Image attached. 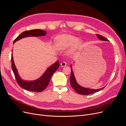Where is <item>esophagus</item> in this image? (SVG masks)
Segmentation results:
<instances>
[{
  "label": "esophagus",
  "mask_w": 126,
  "mask_h": 126,
  "mask_svg": "<svg viewBox=\"0 0 126 126\" xmlns=\"http://www.w3.org/2000/svg\"><path fill=\"white\" fill-rule=\"evenodd\" d=\"M60 64H61V66H62V67H65V66H67V63L66 62H62V63H61Z\"/></svg>",
  "instance_id": "obj_1"
}]
</instances>
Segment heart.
I'll return each mask as SVG.
<instances>
[{"label":"heart","mask_w":126,"mask_h":126,"mask_svg":"<svg viewBox=\"0 0 126 126\" xmlns=\"http://www.w3.org/2000/svg\"><path fill=\"white\" fill-rule=\"evenodd\" d=\"M75 45L76 48H79L82 45V41L78 40L77 37L64 35L59 36L57 39L56 46L59 50H66Z\"/></svg>","instance_id":"1"}]
</instances>
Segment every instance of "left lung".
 I'll use <instances>...</instances> for the list:
<instances>
[{
  "label": "left lung",
  "instance_id": "1",
  "mask_svg": "<svg viewBox=\"0 0 126 126\" xmlns=\"http://www.w3.org/2000/svg\"><path fill=\"white\" fill-rule=\"evenodd\" d=\"M97 36L98 37L99 39H100L101 40L108 41V40L107 39H106L105 37H103L100 35H98V34H97ZM71 67L72 68L71 66ZM70 82L72 88H73L76 92H77L78 94H83V95L90 94H92L95 93H97L99 91L105 88L104 87L102 88L99 89H91L89 88H84L81 86H80L76 80L74 74L72 69H71V76L70 78Z\"/></svg>",
  "mask_w": 126,
  "mask_h": 126
}]
</instances>
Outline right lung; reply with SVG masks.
Here are the masks:
<instances>
[{
	"instance_id": "add662e5",
	"label": "right lung",
	"mask_w": 126,
	"mask_h": 126,
	"mask_svg": "<svg viewBox=\"0 0 126 126\" xmlns=\"http://www.w3.org/2000/svg\"><path fill=\"white\" fill-rule=\"evenodd\" d=\"M46 32L44 30L41 29H33L31 30H27L22 32L20 35L18 36L14 41V44L15 42L20 40L23 38L26 37H37V36H43L46 35ZM11 68L16 78V81L18 84L22 88L30 91H35V92H41L46 88L48 86L50 80L54 72L58 69L59 67V62L57 61L55 63L52 64L45 71V73L42 75L39 79L34 81H25L20 78L19 76L18 71L15 65L13 53H11Z\"/></svg>"
}]
</instances>
